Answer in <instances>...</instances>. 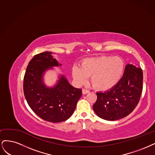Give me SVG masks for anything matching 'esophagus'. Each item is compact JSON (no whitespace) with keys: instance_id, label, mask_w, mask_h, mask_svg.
<instances>
[{"instance_id":"esophagus-1","label":"esophagus","mask_w":155,"mask_h":155,"mask_svg":"<svg viewBox=\"0 0 155 155\" xmlns=\"http://www.w3.org/2000/svg\"><path fill=\"white\" fill-rule=\"evenodd\" d=\"M89 91L88 90H87V89H82V94H86L87 93H88Z\"/></svg>"}]
</instances>
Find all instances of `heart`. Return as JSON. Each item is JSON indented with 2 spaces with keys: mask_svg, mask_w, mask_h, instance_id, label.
<instances>
[{
  "mask_svg": "<svg viewBox=\"0 0 155 155\" xmlns=\"http://www.w3.org/2000/svg\"><path fill=\"white\" fill-rule=\"evenodd\" d=\"M125 62L118 57L102 56L83 60L81 68L74 66L72 76L78 84L87 82L91 77L92 86L98 90H109L120 81L125 69Z\"/></svg>",
  "mask_w": 155,
  "mask_h": 155,
  "instance_id": "1",
  "label": "heart"
}]
</instances>
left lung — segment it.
<instances>
[{"instance_id":"left-lung-1","label":"left lung","mask_w":155,"mask_h":155,"mask_svg":"<svg viewBox=\"0 0 155 155\" xmlns=\"http://www.w3.org/2000/svg\"><path fill=\"white\" fill-rule=\"evenodd\" d=\"M143 72L141 68L127 64L123 76L115 86L104 92H98L93 106L97 115L109 121L129 115L137 106L142 91Z\"/></svg>"}]
</instances>
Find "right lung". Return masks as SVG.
<instances>
[{"label": "right lung", "instance_id": "obj_1", "mask_svg": "<svg viewBox=\"0 0 155 155\" xmlns=\"http://www.w3.org/2000/svg\"><path fill=\"white\" fill-rule=\"evenodd\" d=\"M61 66L51 52L39 53L29 62L24 77V93L29 106L40 118L53 123L70 117L82 97V89L72 86L62 74L54 86L44 84L45 72Z\"/></svg>", "mask_w": 155, "mask_h": 155}]
</instances>
